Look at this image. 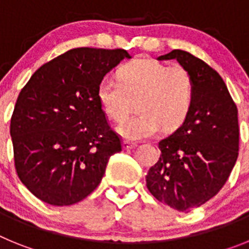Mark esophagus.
<instances>
[{
  "instance_id": "obj_1",
  "label": "esophagus",
  "mask_w": 249,
  "mask_h": 249,
  "mask_svg": "<svg viewBox=\"0 0 249 249\" xmlns=\"http://www.w3.org/2000/svg\"><path fill=\"white\" fill-rule=\"evenodd\" d=\"M123 149H131V148H135L136 146H137V143H135V142H131V141H123Z\"/></svg>"
}]
</instances>
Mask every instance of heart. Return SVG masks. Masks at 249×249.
<instances>
[{"label":"heart","instance_id":"b5f03b06","mask_svg":"<svg viewBox=\"0 0 249 249\" xmlns=\"http://www.w3.org/2000/svg\"><path fill=\"white\" fill-rule=\"evenodd\" d=\"M195 98L191 72L151 57H138L121 66L118 80L103 78L97 100L109 120L120 122L137 101L138 116L123 121L117 131L128 140H144L160 129L171 132L187 120Z\"/></svg>","mask_w":249,"mask_h":249}]
</instances>
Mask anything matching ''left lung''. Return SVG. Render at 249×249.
<instances>
[{"instance_id": "obj_1", "label": "left lung", "mask_w": 249, "mask_h": 249, "mask_svg": "<svg viewBox=\"0 0 249 249\" xmlns=\"http://www.w3.org/2000/svg\"><path fill=\"white\" fill-rule=\"evenodd\" d=\"M173 58L192 74L195 98L183 124L160 141V157L149 168L146 182L158 201L188 212L214 197L236 164L238 109L211 66L182 50L158 57L160 61Z\"/></svg>"}]
</instances>
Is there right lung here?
I'll return each instance as SVG.
<instances>
[{
  "label": "right lung",
  "mask_w": 249,
  "mask_h": 249,
  "mask_svg": "<svg viewBox=\"0 0 249 249\" xmlns=\"http://www.w3.org/2000/svg\"><path fill=\"white\" fill-rule=\"evenodd\" d=\"M126 50L81 47L51 59L17 97L10 133L15 168L37 198L70 206L91 195L122 151L97 100L98 83Z\"/></svg>",
  "instance_id": "add662e5"
}]
</instances>
